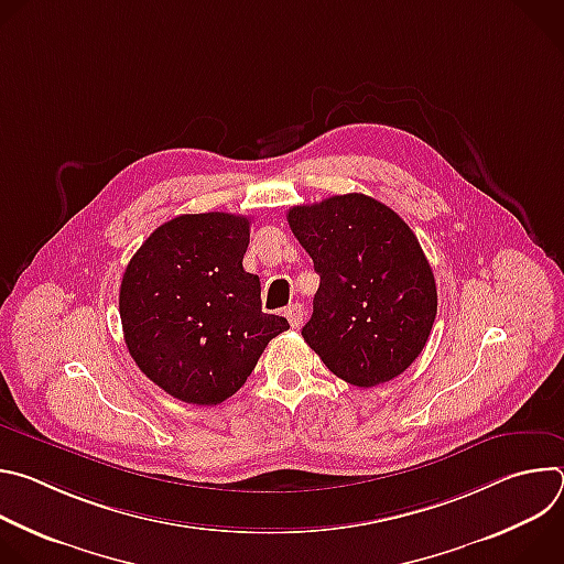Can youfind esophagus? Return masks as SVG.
<instances>
[{"label":"esophagus","mask_w":564,"mask_h":564,"mask_svg":"<svg viewBox=\"0 0 564 564\" xmlns=\"http://www.w3.org/2000/svg\"><path fill=\"white\" fill-rule=\"evenodd\" d=\"M303 314H305V310L301 303H292L290 307H285V318L290 321L292 328H299L303 324Z\"/></svg>","instance_id":"esophagus-1"}]
</instances>
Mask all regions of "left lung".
<instances>
[{
  "mask_svg": "<svg viewBox=\"0 0 564 564\" xmlns=\"http://www.w3.org/2000/svg\"><path fill=\"white\" fill-rule=\"evenodd\" d=\"M288 223L321 276L305 344L359 388L404 372L437 314L435 276L413 229L364 194L296 205Z\"/></svg>",
  "mask_w": 564,
  "mask_h": 564,
  "instance_id": "8db88e82",
  "label": "left lung"
}]
</instances>
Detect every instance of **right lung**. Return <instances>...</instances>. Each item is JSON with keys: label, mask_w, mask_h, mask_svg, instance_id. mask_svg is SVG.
<instances>
[{"label": "right lung", "mask_w": 564, "mask_h": 564, "mask_svg": "<svg viewBox=\"0 0 564 564\" xmlns=\"http://www.w3.org/2000/svg\"><path fill=\"white\" fill-rule=\"evenodd\" d=\"M252 218L207 212L160 225L129 261L120 318L129 355L172 397L216 406L290 328L261 310V281L243 270Z\"/></svg>", "instance_id": "1"}]
</instances>
